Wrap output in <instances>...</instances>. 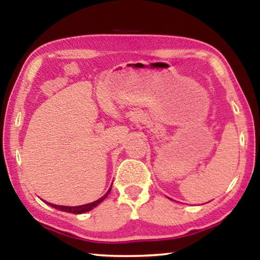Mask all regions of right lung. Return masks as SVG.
<instances>
[{"label":"right lung","mask_w":260,"mask_h":260,"mask_svg":"<svg viewBox=\"0 0 260 260\" xmlns=\"http://www.w3.org/2000/svg\"><path fill=\"white\" fill-rule=\"evenodd\" d=\"M111 187H112V184H111ZM111 187H110L109 190H108L107 192H105V195H103V196L101 197V199H99L98 201H94V202H91V203L83 204V205H78V206H65V205H56V204H52V203H49V202H46V201H43V200H42V201L45 202L46 204L50 205L51 208L57 209V210H59V211H64V212L73 213V214H81V213H85V212H88V211L93 210V209L96 208V206H98L99 204L102 203V202L108 197L110 191H111Z\"/></svg>","instance_id":"right-lung-1"}]
</instances>
